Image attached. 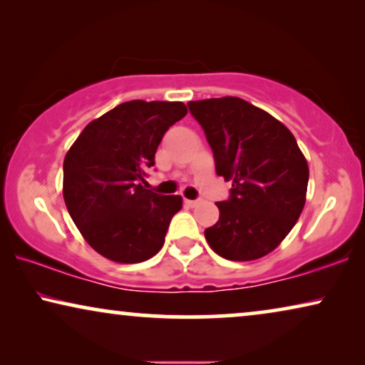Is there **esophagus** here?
Returning a JSON list of instances; mask_svg holds the SVG:
<instances>
[{"label": "esophagus", "instance_id": "34e87169", "mask_svg": "<svg viewBox=\"0 0 365 365\" xmlns=\"http://www.w3.org/2000/svg\"><path fill=\"white\" fill-rule=\"evenodd\" d=\"M199 202H201V199H184V204L189 207H196Z\"/></svg>", "mask_w": 365, "mask_h": 365}]
</instances>
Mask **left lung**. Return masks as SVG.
Segmentation results:
<instances>
[{
  "instance_id": "8db88e82",
  "label": "left lung",
  "mask_w": 365,
  "mask_h": 365,
  "mask_svg": "<svg viewBox=\"0 0 365 365\" xmlns=\"http://www.w3.org/2000/svg\"><path fill=\"white\" fill-rule=\"evenodd\" d=\"M212 149L217 176L232 182L216 202L219 221L206 241L229 261H254L291 232L306 202L309 168L281 121L241 98L187 103Z\"/></svg>"
}]
</instances>
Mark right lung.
Masks as SVG:
<instances>
[{
    "mask_svg": "<svg viewBox=\"0 0 365 365\" xmlns=\"http://www.w3.org/2000/svg\"><path fill=\"white\" fill-rule=\"evenodd\" d=\"M187 114L182 103L134 99L83 129L63 164V196L86 242L114 262L148 261L163 247L181 196L141 182L164 133Z\"/></svg>",
    "mask_w": 365,
    "mask_h": 365,
    "instance_id": "obj_1",
    "label": "right lung"
}]
</instances>
